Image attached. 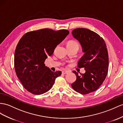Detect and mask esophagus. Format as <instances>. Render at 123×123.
Returning <instances> with one entry per match:
<instances>
[{"instance_id": "obj_1", "label": "esophagus", "mask_w": 123, "mask_h": 123, "mask_svg": "<svg viewBox=\"0 0 123 123\" xmlns=\"http://www.w3.org/2000/svg\"><path fill=\"white\" fill-rule=\"evenodd\" d=\"M68 71H65V70H64V71H63L62 72V74H65L68 73Z\"/></svg>"}]
</instances>
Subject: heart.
Returning a JSON list of instances; mask_svg holds the SVG:
<instances>
[{"label": "heart", "instance_id": "heart-1", "mask_svg": "<svg viewBox=\"0 0 123 123\" xmlns=\"http://www.w3.org/2000/svg\"><path fill=\"white\" fill-rule=\"evenodd\" d=\"M67 45H78V43L75 42V41L74 40H71V41H69V42L68 43H67Z\"/></svg>", "mask_w": 123, "mask_h": 123}]
</instances>
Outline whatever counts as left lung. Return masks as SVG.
Returning a JSON list of instances; mask_svg holds the SVG:
<instances>
[{"label":"left lung","instance_id":"left-lung-1","mask_svg":"<svg viewBox=\"0 0 123 123\" xmlns=\"http://www.w3.org/2000/svg\"><path fill=\"white\" fill-rule=\"evenodd\" d=\"M72 34L84 53L78 62V67L84 68L85 73L79 76L73 71L76 80L71 86L76 92L86 94L97 90L105 79L109 67L108 50L105 40L92 31L78 28L72 31Z\"/></svg>","mask_w":123,"mask_h":123}]
</instances>
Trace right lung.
Segmentation results:
<instances>
[{"label":"right lung","instance_id":"obj_1","mask_svg":"<svg viewBox=\"0 0 123 123\" xmlns=\"http://www.w3.org/2000/svg\"><path fill=\"white\" fill-rule=\"evenodd\" d=\"M68 34L67 30L43 29L29 31L21 37L15 50L14 68L28 92L34 94L45 93L60 76L61 71H52L44 62Z\"/></svg>","mask_w":123,"mask_h":123}]
</instances>
